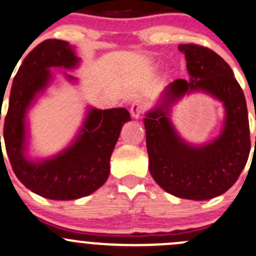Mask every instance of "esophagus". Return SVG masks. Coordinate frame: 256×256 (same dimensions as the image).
I'll use <instances>...</instances> for the list:
<instances>
[{
    "instance_id": "1",
    "label": "esophagus",
    "mask_w": 256,
    "mask_h": 256,
    "mask_svg": "<svg viewBox=\"0 0 256 256\" xmlns=\"http://www.w3.org/2000/svg\"><path fill=\"white\" fill-rule=\"evenodd\" d=\"M146 107H148V104H146V100H134L133 104H132V107H130L132 117L133 118L140 117V116L146 110Z\"/></svg>"
}]
</instances>
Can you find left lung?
<instances>
[{
  "label": "left lung",
  "mask_w": 256,
  "mask_h": 256,
  "mask_svg": "<svg viewBox=\"0 0 256 256\" xmlns=\"http://www.w3.org/2000/svg\"><path fill=\"white\" fill-rule=\"evenodd\" d=\"M190 78L176 80L164 93L163 104L144 118L149 172L169 194L206 200L224 194L239 178L250 153L248 108L230 66L204 46L180 44ZM202 89L224 103L227 118L222 134L212 144L192 147L178 136L168 108L186 92Z\"/></svg>",
  "instance_id": "left-lung-1"
}]
</instances>
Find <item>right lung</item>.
<instances>
[{"label":"right lung","instance_id":"right-lung-1","mask_svg":"<svg viewBox=\"0 0 256 256\" xmlns=\"http://www.w3.org/2000/svg\"><path fill=\"white\" fill-rule=\"evenodd\" d=\"M77 62L73 48L62 40H46L36 46L14 76L4 117V146L14 174L30 190L53 200L87 196L106 183L120 129L130 120L124 108L90 110L80 136L67 150L41 163L24 158V114L37 93L47 86L48 68H73Z\"/></svg>","mask_w":256,"mask_h":256}]
</instances>
